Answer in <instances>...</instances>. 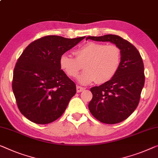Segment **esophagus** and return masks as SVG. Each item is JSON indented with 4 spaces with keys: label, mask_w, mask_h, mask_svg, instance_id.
I'll return each mask as SVG.
<instances>
[{
    "label": "esophagus",
    "mask_w": 158,
    "mask_h": 158,
    "mask_svg": "<svg viewBox=\"0 0 158 158\" xmlns=\"http://www.w3.org/2000/svg\"><path fill=\"white\" fill-rule=\"evenodd\" d=\"M84 87H81V86H77V91L78 93L81 92V91H84Z\"/></svg>",
    "instance_id": "obj_1"
}]
</instances>
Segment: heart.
Masks as SVG:
<instances>
[{"label":"heart","mask_w":158,"mask_h":158,"mask_svg":"<svg viewBox=\"0 0 158 158\" xmlns=\"http://www.w3.org/2000/svg\"><path fill=\"white\" fill-rule=\"evenodd\" d=\"M73 53L75 58L67 54L61 55L60 66L68 77L75 78L84 64L85 72L78 77L81 84L108 82L116 74L121 62V51L115 44L89 42Z\"/></svg>","instance_id":"b5f03b06"}]
</instances>
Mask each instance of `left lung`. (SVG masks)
<instances>
[{
    "instance_id": "obj_1",
    "label": "left lung",
    "mask_w": 158,
    "mask_h": 158,
    "mask_svg": "<svg viewBox=\"0 0 158 158\" xmlns=\"http://www.w3.org/2000/svg\"><path fill=\"white\" fill-rule=\"evenodd\" d=\"M86 40L110 42L121 51V62L115 76L108 82L94 86L89 109L100 122L116 124L126 120L137 108L145 83L144 65L133 44L116 35L89 36Z\"/></svg>"
}]
</instances>
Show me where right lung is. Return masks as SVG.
<instances>
[{
	"label": "right lung",
	"mask_w": 158,
	"mask_h": 158,
	"mask_svg": "<svg viewBox=\"0 0 158 158\" xmlns=\"http://www.w3.org/2000/svg\"><path fill=\"white\" fill-rule=\"evenodd\" d=\"M85 38L48 35L32 42L14 68L12 88L21 114L30 121H56L76 94V84L61 69L60 58Z\"/></svg>",
	"instance_id": "obj_1"
}]
</instances>
